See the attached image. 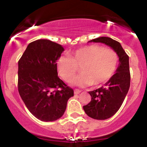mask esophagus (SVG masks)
Segmentation results:
<instances>
[{
	"label": "esophagus",
	"instance_id": "1",
	"mask_svg": "<svg viewBox=\"0 0 147 147\" xmlns=\"http://www.w3.org/2000/svg\"><path fill=\"white\" fill-rule=\"evenodd\" d=\"M81 92H82V90H79V89H75V90H74V93H75V95H78V94L80 93Z\"/></svg>",
	"mask_w": 147,
	"mask_h": 147
}]
</instances>
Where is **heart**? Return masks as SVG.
Instances as JSON below:
<instances>
[{
    "label": "heart",
    "mask_w": 147,
    "mask_h": 147,
    "mask_svg": "<svg viewBox=\"0 0 147 147\" xmlns=\"http://www.w3.org/2000/svg\"><path fill=\"white\" fill-rule=\"evenodd\" d=\"M119 65V56L114 50L100 45L82 47L57 59V68L61 78L70 83L77 75L78 68L82 72L73 82L79 86L93 85L99 86L112 78Z\"/></svg>",
    "instance_id": "1"
}]
</instances>
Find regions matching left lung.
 <instances>
[{"instance_id": "8db88e82", "label": "left lung", "mask_w": 147, "mask_h": 147, "mask_svg": "<svg viewBox=\"0 0 147 147\" xmlns=\"http://www.w3.org/2000/svg\"><path fill=\"white\" fill-rule=\"evenodd\" d=\"M110 46L119 56V65L116 73L104 86L90 91L91 101L84 106V110L90 117L95 119H109L117 113L129 91L131 82L129 57L119 42L109 37L102 36L90 41Z\"/></svg>"}]
</instances>
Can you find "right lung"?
Here are the masks:
<instances>
[{"instance_id":"1","label":"right lung","mask_w":147,"mask_h":147,"mask_svg":"<svg viewBox=\"0 0 147 147\" xmlns=\"http://www.w3.org/2000/svg\"><path fill=\"white\" fill-rule=\"evenodd\" d=\"M62 45L48 39L30 43L19 61L18 90L30 112L43 122L62 117L73 89L58 77L57 59Z\"/></svg>"}]
</instances>
